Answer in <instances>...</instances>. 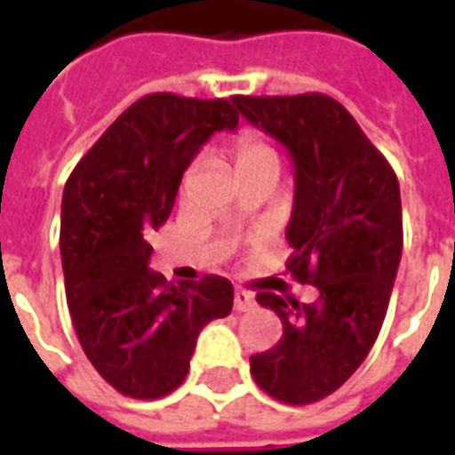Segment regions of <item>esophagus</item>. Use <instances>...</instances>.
<instances>
[{"mask_svg": "<svg viewBox=\"0 0 455 455\" xmlns=\"http://www.w3.org/2000/svg\"><path fill=\"white\" fill-rule=\"evenodd\" d=\"M234 307H236L238 312H248V309L256 307V297L251 295L248 290H236L234 292Z\"/></svg>", "mask_w": 455, "mask_h": 455, "instance_id": "34e87169", "label": "esophagus"}]
</instances>
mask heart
<instances>
[{"label": "heart", "instance_id": "b5f03b06", "mask_svg": "<svg viewBox=\"0 0 455 455\" xmlns=\"http://www.w3.org/2000/svg\"><path fill=\"white\" fill-rule=\"evenodd\" d=\"M275 158L273 150L267 148L266 143L251 133H241L236 139V148H234V160H236V168L248 165V163H256V160Z\"/></svg>", "mask_w": 455, "mask_h": 455}]
</instances>
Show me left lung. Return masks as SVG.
Returning a JSON list of instances; mask_svg holds the SVG:
<instances>
[{
  "label": "left lung",
  "mask_w": 455,
  "mask_h": 455,
  "mask_svg": "<svg viewBox=\"0 0 455 455\" xmlns=\"http://www.w3.org/2000/svg\"><path fill=\"white\" fill-rule=\"evenodd\" d=\"M234 104L277 139L295 165L287 270L316 299L258 292L283 322L280 341L251 355V375L285 404L329 397L358 371L380 334L402 256V202L395 170L334 97H246Z\"/></svg>",
  "instance_id": "8db88e82"
}]
</instances>
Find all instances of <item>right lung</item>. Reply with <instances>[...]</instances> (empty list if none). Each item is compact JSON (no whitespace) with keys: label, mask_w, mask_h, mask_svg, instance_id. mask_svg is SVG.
Listing matches in <instances>:
<instances>
[{"label":"right lung","mask_w":455,"mask_h":455,"mask_svg":"<svg viewBox=\"0 0 455 455\" xmlns=\"http://www.w3.org/2000/svg\"><path fill=\"white\" fill-rule=\"evenodd\" d=\"M231 100L140 97L75 165L63 192L65 295L84 355L133 400H158L188 378L199 331L231 312L234 285L170 283L150 270L148 236L168 221L199 146L236 129Z\"/></svg>","instance_id":"obj_1"}]
</instances>
